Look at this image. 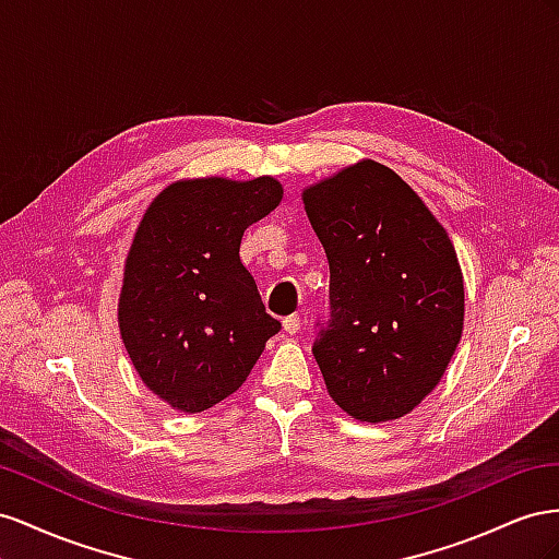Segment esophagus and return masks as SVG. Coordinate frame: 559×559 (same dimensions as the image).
<instances>
[{"mask_svg": "<svg viewBox=\"0 0 559 559\" xmlns=\"http://www.w3.org/2000/svg\"><path fill=\"white\" fill-rule=\"evenodd\" d=\"M299 325H301V321H299L297 313H293V316H288V318H283V330L288 332V334L299 332Z\"/></svg>", "mask_w": 559, "mask_h": 559, "instance_id": "obj_1", "label": "esophagus"}]
</instances>
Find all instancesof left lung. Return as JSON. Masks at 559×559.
Instances as JSON below:
<instances>
[{"instance_id":"1","label":"left lung","mask_w":559,"mask_h":559,"mask_svg":"<svg viewBox=\"0 0 559 559\" xmlns=\"http://www.w3.org/2000/svg\"><path fill=\"white\" fill-rule=\"evenodd\" d=\"M305 209L330 264L328 316L313 342L328 393L360 421L403 417L436 389L464 330L450 236L377 162L309 187Z\"/></svg>"}]
</instances>
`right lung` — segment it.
<instances>
[{
    "instance_id": "right-lung-1",
    "label": "right lung",
    "mask_w": 559,
    "mask_h": 559,
    "mask_svg": "<svg viewBox=\"0 0 559 559\" xmlns=\"http://www.w3.org/2000/svg\"><path fill=\"white\" fill-rule=\"evenodd\" d=\"M281 197L274 178L182 180L142 217L119 328L140 379L170 407L194 414L225 401L281 330L238 258L243 231Z\"/></svg>"
}]
</instances>
